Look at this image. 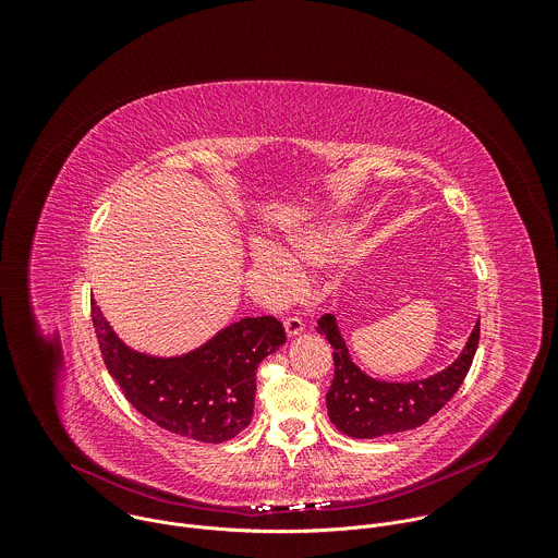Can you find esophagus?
I'll use <instances>...</instances> for the list:
<instances>
[{
    "label": "esophagus",
    "instance_id": "esophagus-1",
    "mask_svg": "<svg viewBox=\"0 0 558 558\" xmlns=\"http://www.w3.org/2000/svg\"><path fill=\"white\" fill-rule=\"evenodd\" d=\"M284 331H287V336L289 338H293V336H298V333H302L304 331V325H302V320L298 315H289V317H284Z\"/></svg>",
    "mask_w": 558,
    "mask_h": 558
}]
</instances>
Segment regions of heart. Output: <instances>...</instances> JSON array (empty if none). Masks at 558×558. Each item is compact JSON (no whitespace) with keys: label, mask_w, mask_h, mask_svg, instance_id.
Here are the masks:
<instances>
[{"label":"heart","mask_w":558,"mask_h":558,"mask_svg":"<svg viewBox=\"0 0 558 558\" xmlns=\"http://www.w3.org/2000/svg\"><path fill=\"white\" fill-rule=\"evenodd\" d=\"M333 247V238L327 233H311V235H298L293 241V258L271 245V243H260L256 250V258L263 265V269L271 276L274 282L278 284H287L295 278L298 274V265L295 260H317L325 258Z\"/></svg>","instance_id":"b5f03b06"}]
</instances>
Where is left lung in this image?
Here are the masks:
<instances>
[{"label":"left lung","mask_w":558,"mask_h":558,"mask_svg":"<svg viewBox=\"0 0 558 558\" xmlns=\"http://www.w3.org/2000/svg\"><path fill=\"white\" fill-rule=\"evenodd\" d=\"M315 331L327 336L333 347L336 375L327 392L329 417L338 430L355 439L415 430L426 424L452 400L480 347V323H476L463 353L446 371L411 384H388L364 375L351 362L331 313L317 320Z\"/></svg>","instance_id":"obj_1"}]
</instances>
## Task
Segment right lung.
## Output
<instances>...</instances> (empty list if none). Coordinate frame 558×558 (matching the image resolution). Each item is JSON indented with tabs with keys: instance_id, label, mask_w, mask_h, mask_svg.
<instances>
[{
	"instance_id": "1",
	"label": "right lung",
	"mask_w": 558,
	"mask_h": 558,
	"mask_svg": "<svg viewBox=\"0 0 558 558\" xmlns=\"http://www.w3.org/2000/svg\"><path fill=\"white\" fill-rule=\"evenodd\" d=\"M90 306L104 364L125 400L156 426L203 444L250 426L258 364L287 342L274 315L245 317L183 357L158 360L121 344L95 300Z\"/></svg>"
}]
</instances>
